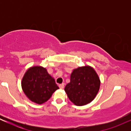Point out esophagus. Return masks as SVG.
<instances>
[{
  "instance_id": "34e87169",
  "label": "esophagus",
  "mask_w": 131,
  "mask_h": 131,
  "mask_svg": "<svg viewBox=\"0 0 131 131\" xmlns=\"http://www.w3.org/2000/svg\"><path fill=\"white\" fill-rule=\"evenodd\" d=\"M59 88H60L61 89H64V84H59Z\"/></svg>"
}]
</instances>
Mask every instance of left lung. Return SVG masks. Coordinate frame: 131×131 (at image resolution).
Listing matches in <instances>:
<instances>
[{"label": "left lung", "mask_w": 131, "mask_h": 131, "mask_svg": "<svg viewBox=\"0 0 131 131\" xmlns=\"http://www.w3.org/2000/svg\"><path fill=\"white\" fill-rule=\"evenodd\" d=\"M100 85V79L94 69L90 66H85L73 71L70 82L65 86L64 91L74 105L82 106L94 100Z\"/></svg>", "instance_id": "left-lung-1"}]
</instances>
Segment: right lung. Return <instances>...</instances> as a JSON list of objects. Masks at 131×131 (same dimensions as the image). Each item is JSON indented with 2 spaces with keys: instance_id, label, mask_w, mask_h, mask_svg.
<instances>
[{
  "instance_id": "add662e5",
  "label": "right lung",
  "mask_w": 131,
  "mask_h": 131,
  "mask_svg": "<svg viewBox=\"0 0 131 131\" xmlns=\"http://www.w3.org/2000/svg\"><path fill=\"white\" fill-rule=\"evenodd\" d=\"M21 87L27 97L37 104L47 101L59 89L54 78L45 68L40 66L31 67L26 71L22 79Z\"/></svg>"
}]
</instances>
